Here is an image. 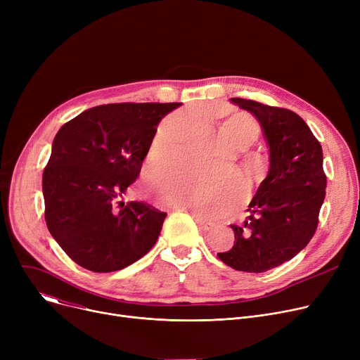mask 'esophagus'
Listing matches in <instances>:
<instances>
[{
    "label": "esophagus",
    "mask_w": 360,
    "mask_h": 360,
    "mask_svg": "<svg viewBox=\"0 0 360 360\" xmlns=\"http://www.w3.org/2000/svg\"><path fill=\"white\" fill-rule=\"evenodd\" d=\"M174 210H179V209H174ZM194 217H195V221H197L198 228H200L201 231H210V229L213 228V226H214L212 221H205V220L200 219V217H198V216H195V214H194Z\"/></svg>",
    "instance_id": "1"
}]
</instances>
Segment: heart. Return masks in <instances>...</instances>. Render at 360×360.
I'll return each mask as SVG.
<instances>
[{"label": "heart", "mask_w": 360, "mask_h": 360, "mask_svg": "<svg viewBox=\"0 0 360 360\" xmlns=\"http://www.w3.org/2000/svg\"><path fill=\"white\" fill-rule=\"evenodd\" d=\"M194 118L176 112L165 120L148 148V163L158 165L176 158L193 129ZM221 132L236 147L252 144L261 132L259 124L247 113H235L221 122ZM160 201L174 209L191 212L198 217H214L228 212L243 194L240 178L232 172L195 170L184 165L170 166L156 176Z\"/></svg>", "instance_id": "heart-1"}]
</instances>
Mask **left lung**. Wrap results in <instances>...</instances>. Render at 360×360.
Segmentation results:
<instances>
[{"label": "left lung", "mask_w": 360, "mask_h": 360, "mask_svg": "<svg viewBox=\"0 0 360 360\" xmlns=\"http://www.w3.org/2000/svg\"><path fill=\"white\" fill-rule=\"evenodd\" d=\"M259 121L270 147V170L248 205L243 224H231L235 245L217 257L238 271L264 273L292 259L312 239L327 176L323 147L297 113L232 98Z\"/></svg>", "instance_id": "8db88e82"}]
</instances>
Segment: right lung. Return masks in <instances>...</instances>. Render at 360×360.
<instances>
[{
	"label": "right lung",
	"instance_id": "add662e5",
	"mask_svg": "<svg viewBox=\"0 0 360 360\" xmlns=\"http://www.w3.org/2000/svg\"><path fill=\"white\" fill-rule=\"evenodd\" d=\"M181 103H109L65 122L44 169L46 226L94 273L125 269L156 243L166 213L120 198L140 175L160 120Z\"/></svg>",
	"mask_w": 360,
	"mask_h": 360
}]
</instances>
